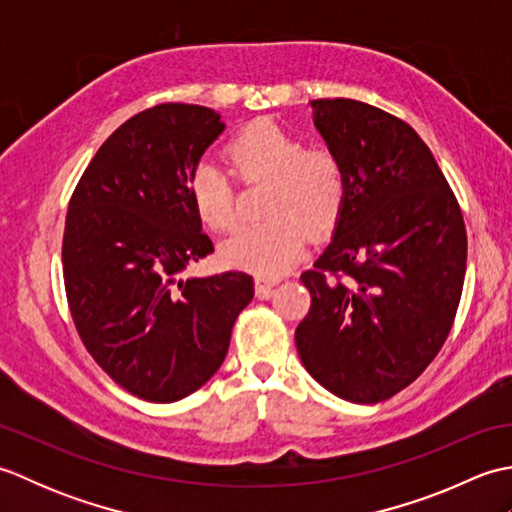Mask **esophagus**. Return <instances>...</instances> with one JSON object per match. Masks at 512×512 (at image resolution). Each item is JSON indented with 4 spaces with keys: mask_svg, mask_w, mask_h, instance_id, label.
Segmentation results:
<instances>
[{
    "mask_svg": "<svg viewBox=\"0 0 512 512\" xmlns=\"http://www.w3.org/2000/svg\"><path fill=\"white\" fill-rule=\"evenodd\" d=\"M279 284L277 279H255V292L259 299H270V295H273L275 286Z\"/></svg>",
    "mask_w": 512,
    "mask_h": 512,
    "instance_id": "esophagus-1",
    "label": "esophagus"
}]
</instances>
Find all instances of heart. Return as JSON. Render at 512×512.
I'll return each mask as SVG.
<instances>
[{
    "label": "heart",
    "instance_id": "heart-1",
    "mask_svg": "<svg viewBox=\"0 0 512 512\" xmlns=\"http://www.w3.org/2000/svg\"><path fill=\"white\" fill-rule=\"evenodd\" d=\"M239 180H268L266 222L248 224L220 244L222 264L257 277H277L299 262L308 231L336 224L345 202V171L328 147H303L301 138L273 121H253L226 149ZM195 213L211 231L235 224V189L213 162H200L189 178Z\"/></svg>",
    "mask_w": 512,
    "mask_h": 512
}]
</instances>
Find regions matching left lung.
<instances>
[{"label":"left lung","mask_w":512,"mask_h":512,"mask_svg":"<svg viewBox=\"0 0 512 512\" xmlns=\"http://www.w3.org/2000/svg\"><path fill=\"white\" fill-rule=\"evenodd\" d=\"M310 107L347 189L330 244L301 275L312 306L295 343L319 385L372 405L413 383L447 341L466 273L464 220L405 121L352 99Z\"/></svg>","instance_id":"left-lung-1"}]
</instances>
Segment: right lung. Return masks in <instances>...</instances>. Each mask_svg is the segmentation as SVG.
Instances as JSON below:
<instances>
[{
    "label": "right lung",
    "mask_w": 512,
    "mask_h": 512,
    "mask_svg": "<svg viewBox=\"0 0 512 512\" xmlns=\"http://www.w3.org/2000/svg\"><path fill=\"white\" fill-rule=\"evenodd\" d=\"M211 107L162 103L123 123L68 206L63 279L81 339L118 385L149 402L193 394L224 363L253 277L180 279L213 253L189 178L224 132Z\"/></svg>",
    "instance_id": "add662e5"
}]
</instances>
